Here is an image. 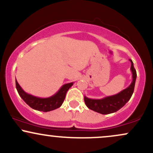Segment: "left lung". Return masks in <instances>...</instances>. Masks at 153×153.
Returning <instances> with one entry per match:
<instances>
[{
    "label": "left lung",
    "mask_w": 153,
    "mask_h": 153,
    "mask_svg": "<svg viewBox=\"0 0 153 153\" xmlns=\"http://www.w3.org/2000/svg\"><path fill=\"white\" fill-rule=\"evenodd\" d=\"M129 61L131 62L130 70L132 73V81L129 86L124 89L119 94L107 96L101 99H89L84 96V101L88 108L101 114H108L117 111L129 101L134 92L137 78L136 70L134 68L132 60L129 59Z\"/></svg>",
    "instance_id": "1"
}]
</instances>
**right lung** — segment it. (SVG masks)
I'll use <instances>...</instances> for the list:
<instances>
[{"instance_id":"obj_1","label":"right lung","mask_w":153,"mask_h":153,"mask_svg":"<svg viewBox=\"0 0 153 153\" xmlns=\"http://www.w3.org/2000/svg\"><path fill=\"white\" fill-rule=\"evenodd\" d=\"M73 85V82L66 83L63 85L53 96L48 98H39L26 93L19 85L16 79V87L21 98L33 109L44 112L50 111L62 106L63 101L65 99L67 92Z\"/></svg>"}]
</instances>
